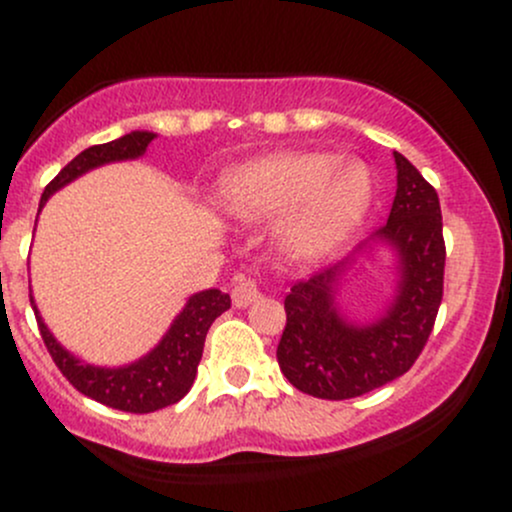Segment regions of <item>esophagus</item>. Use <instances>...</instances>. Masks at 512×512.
<instances>
[{
	"instance_id": "1",
	"label": "esophagus",
	"mask_w": 512,
	"mask_h": 512,
	"mask_svg": "<svg viewBox=\"0 0 512 512\" xmlns=\"http://www.w3.org/2000/svg\"><path fill=\"white\" fill-rule=\"evenodd\" d=\"M233 305L236 308H245V305L255 303L257 298H260V286H257L255 279H248V276H240L236 281V286H233Z\"/></svg>"
}]
</instances>
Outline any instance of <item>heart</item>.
Returning a JSON list of instances; mask_svg holds the SVG:
<instances>
[{"instance_id": "obj_1", "label": "heart", "mask_w": 512, "mask_h": 512, "mask_svg": "<svg viewBox=\"0 0 512 512\" xmlns=\"http://www.w3.org/2000/svg\"><path fill=\"white\" fill-rule=\"evenodd\" d=\"M373 199L370 170L339 163L325 151H284L245 163L219 187L223 211L243 221L284 214L281 245L301 260H317L344 245Z\"/></svg>"}]
</instances>
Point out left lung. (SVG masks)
I'll return each mask as SVG.
<instances>
[{"label":"left lung","instance_id":"8db88e82","mask_svg":"<svg viewBox=\"0 0 512 512\" xmlns=\"http://www.w3.org/2000/svg\"><path fill=\"white\" fill-rule=\"evenodd\" d=\"M397 195L373 243L397 252V293L378 320L354 325L337 310L334 289L351 260L296 281L286 296V327L276 346L281 373L320 399H351L414 366L443 301L445 240L438 192L395 151ZM363 250V248H358Z\"/></svg>","mask_w":512,"mask_h":512}]
</instances>
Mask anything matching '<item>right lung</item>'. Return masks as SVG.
<instances>
[{
  "mask_svg": "<svg viewBox=\"0 0 512 512\" xmlns=\"http://www.w3.org/2000/svg\"><path fill=\"white\" fill-rule=\"evenodd\" d=\"M154 137V132H129L125 137L115 139V142L88 146L86 151H81L79 156L72 158L57 173V178L45 187L43 197H40V209L48 202L52 192H57L67 182L88 173V170L113 161L139 158ZM31 305L35 320H38L40 337H43L45 346H48L52 361H55V366L62 370L64 378L81 395L96 399V402H101L110 409L129 411V414H149V411H158L180 402L190 392L192 383H195L199 358H202L204 339H207L211 322L231 308V296L221 293L219 289L195 293L187 301L185 308H182V313L173 320L166 337L149 354L122 368H98L79 361V358L69 354L52 337L48 325H45L38 308H35L33 296Z\"/></svg>",
  "mask_w": 512,
  "mask_h": 512,
  "instance_id": "1",
  "label": "right lung"
}]
</instances>
